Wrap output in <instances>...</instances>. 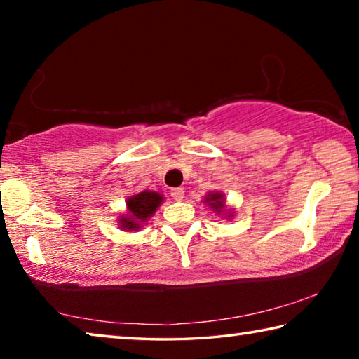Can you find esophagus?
Instances as JSON below:
<instances>
[{
    "label": "esophagus",
    "mask_w": 359,
    "mask_h": 359,
    "mask_svg": "<svg viewBox=\"0 0 359 359\" xmlns=\"http://www.w3.org/2000/svg\"><path fill=\"white\" fill-rule=\"evenodd\" d=\"M172 196V199H175V201H182V199H184V196H185V191H184V188H172L171 190V193H169Z\"/></svg>",
    "instance_id": "34e87169"
}]
</instances>
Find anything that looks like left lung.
Listing matches in <instances>:
<instances>
[{"instance_id":"1","label":"left lung","mask_w":359,"mask_h":359,"mask_svg":"<svg viewBox=\"0 0 359 359\" xmlns=\"http://www.w3.org/2000/svg\"><path fill=\"white\" fill-rule=\"evenodd\" d=\"M205 203H208L212 209H215L217 212H222V209L224 208V203H223V194H209L208 199H205Z\"/></svg>"}]
</instances>
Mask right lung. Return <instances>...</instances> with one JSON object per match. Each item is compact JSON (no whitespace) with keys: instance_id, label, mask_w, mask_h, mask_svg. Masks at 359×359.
<instances>
[{"instance_id":"obj_1","label":"right lung","mask_w":359,"mask_h":359,"mask_svg":"<svg viewBox=\"0 0 359 359\" xmlns=\"http://www.w3.org/2000/svg\"><path fill=\"white\" fill-rule=\"evenodd\" d=\"M161 203H163V196L160 193L142 191V193L135 194V196L130 198L128 203H126V208H128L130 214L120 220L121 228L128 231L137 229L141 226L139 223H142L147 220L149 217H151V214H154Z\"/></svg>"}]
</instances>
